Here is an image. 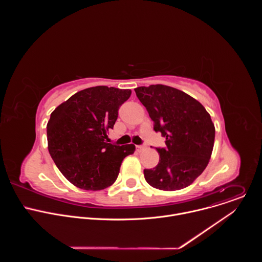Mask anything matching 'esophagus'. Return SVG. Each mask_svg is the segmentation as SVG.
<instances>
[{"mask_svg":"<svg viewBox=\"0 0 262 262\" xmlns=\"http://www.w3.org/2000/svg\"><path fill=\"white\" fill-rule=\"evenodd\" d=\"M136 149H137V151H142V150H144V146H141V145H137L136 146Z\"/></svg>","mask_w":262,"mask_h":262,"instance_id":"1","label":"esophagus"}]
</instances>
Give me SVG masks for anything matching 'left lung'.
<instances>
[{"mask_svg": "<svg viewBox=\"0 0 262 262\" xmlns=\"http://www.w3.org/2000/svg\"><path fill=\"white\" fill-rule=\"evenodd\" d=\"M155 123L166 137V148H158L160 162L145 169L152 188L177 191L192 184L209 163L214 144V124L205 107L195 98L166 85L135 89Z\"/></svg>", "mask_w": 262, "mask_h": 262, "instance_id": "1", "label": "left lung"}]
</instances>
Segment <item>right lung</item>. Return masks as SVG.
I'll return each mask as SVG.
<instances>
[{
    "label": "right lung",
    "mask_w": 262,
    "mask_h": 262,
    "mask_svg": "<svg viewBox=\"0 0 262 262\" xmlns=\"http://www.w3.org/2000/svg\"><path fill=\"white\" fill-rule=\"evenodd\" d=\"M129 89L96 86L84 89L58 105L47 125L48 148L63 176L77 188L100 191L113 184L123 159L136 150L134 144L106 143L119 106Z\"/></svg>",
    "instance_id": "1"
}]
</instances>
